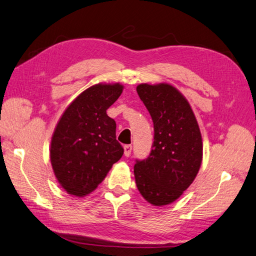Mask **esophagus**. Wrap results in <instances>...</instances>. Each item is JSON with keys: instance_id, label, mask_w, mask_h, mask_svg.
Instances as JSON below:
<instances>
[{"instance_id": "34e87169", "label": "esophagus", "mask_w": 256, "mask_h": 256, "mask_svg": "<svg viewBox=\"0 0 256 256\" xmlns=\"http://www.w3.org/2000/svg\"><path fill=\"white\" fill-rule=\"evenodd\" d=\"M131 150H132V146H131L130 144H127L124 146V154H125V156H130L131 154Z\"/></svg>"}]
</instances>
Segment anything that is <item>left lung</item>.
I'll use <instances>...</instances> for the list:
<instances>
[{"label":"left lung","instance_id":"obj_1","mask_svg":"<svg viewBox=\"0 0 256 256\" xmlns=\"http://www.w3.org/2000/svg\"><path fill=\"white\" fill-rule=\"evenodd\" d=\"M154 122V143L146 160H136V188L148 202L166 206L181 197L202 162V139L188 101L167 82L136 86Z\"/></svg>","mask_w":256,"mask_h":256}]
</instances>
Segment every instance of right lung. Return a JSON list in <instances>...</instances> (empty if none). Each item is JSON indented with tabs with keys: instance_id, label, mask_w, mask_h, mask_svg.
I'll use <instances>...</instances> for the list:
<instances>
[{
	"instance_id": "obj_1",
	"label": "right lung",
	"mask_w": 256,
	"mask_h": 256,
	"mask_svg": "<svg viewBox=\"0 0 256 256\" xmlns=\"http://www.w3.org/2000/svg\"><path fill=\"white\" fill-rule=\"evenodd\" d=\"M124 86L96 84L78 94L61 115L52 136L50 162L68 194L85 197L104 180L124 148L116 140V122L106 110Z\"/></svg>"
}]
</instances>
